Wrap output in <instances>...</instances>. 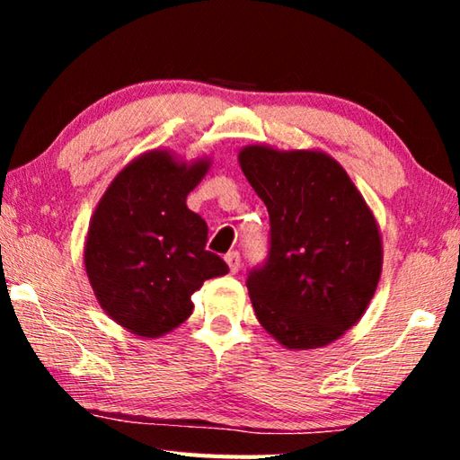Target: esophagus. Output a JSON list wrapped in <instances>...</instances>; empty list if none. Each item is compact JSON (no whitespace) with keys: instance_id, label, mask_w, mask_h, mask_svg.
<instances>
[{"instance_id":"esophagus-1","label":"esophagus","mask_w":460,"mask_h":460,"mask_svg":"<svg viewBox=\"0 0 460 460\" xmlns=\"http://www.w3.org/2000/svg\"><path fill=\"white\" fill-rule=\"evenodd\" d=\"M225 261H227V266H229V271H231V274H237L239 268H241V258H239V253H237V252H231V253H227V255H225Z\"/></svg>"}]
</instances>
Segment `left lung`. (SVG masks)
<instances>
[{"label":"left lung","instance_id":"1","mask_svg":"<svg viewBox=\"0 0 460 460\" xmlns=\"http://www.w3.org/2000/svg\"><path fill=\"white\" fill-rule=\"evenodd\" d=\"M237 158L271 227L270 260L247 278L255 316L292 351L329 345L359 323L377 290L376 215L326 152L252 144Z\"/></svg>","mask_w":460,"mask_h":460}]
</instances>
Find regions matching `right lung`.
<instances>
[{"instance_id": "1", "label": "right lung", "mask_w": 460, "mask_h": 460, "mask_svg": "<svg viewBox=\"0 0 460 460\" xmlns=\"http://www.w3.org/2000/svg\"><path fill=\"white\" fill-rule=\"evenodd\" d=\"M211 158L186 162L154 147L123 166L91 215L83 261L99 306L142 339L164 337L192 314L190 296L229 271L207 252V223L186 207Z\"/></svg>"}]
</instances>
